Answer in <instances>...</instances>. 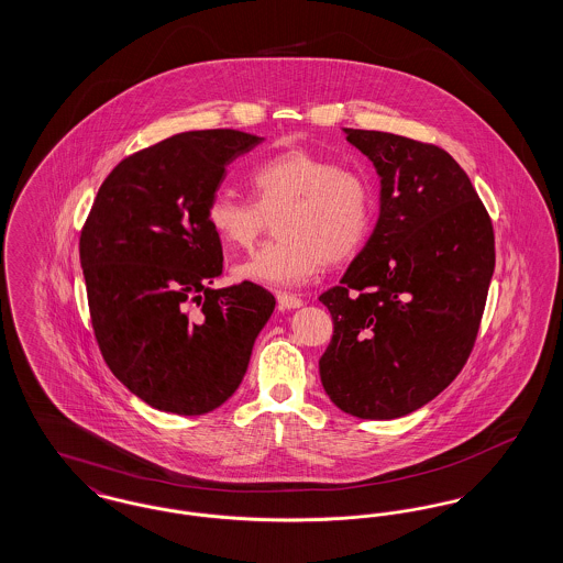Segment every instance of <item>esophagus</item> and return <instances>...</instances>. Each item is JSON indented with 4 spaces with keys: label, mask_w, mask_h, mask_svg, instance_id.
<instances>
[{
    "label": "esophagus",
    "mask_w": 563,
    "mask_h": 563,
    "mask_svg": "<svg viewBox=\"0 0 563 563\" xmlns=\"http://www.w3.org/2000/svg\"><path fill=\"white\" fill-rule=\"evenodd\" d=\"M276 301H278V306H280L283 310H294V308L303 306V299H301V297H297V295L294 294H285V291L276 294Z\"/></svg>",
    "instance_id": "obj_1"
}]
</instances>
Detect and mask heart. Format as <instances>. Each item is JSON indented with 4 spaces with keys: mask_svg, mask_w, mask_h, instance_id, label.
<instances>
[{
    "mask_svg": "<svg viewBox=\"0 0 563 563\" xmlns=\"http://www.w3.org/2000/svg\"><path fill=\"white\" fill-rule=\"evenodd\" d=\"M253 200L217 191L207 223L234 249H249L269 219L276 241L234 268L241 280L266 287H295L322 264L346 262L361 251L374 228V189L365 175L310 150H287L249 173Z\"/></svg>",
    "mask_w": 563,
    "mask_h": 563,
    "instance_id": "b5f03b06",
    "label": "heart"
}]
</instances>
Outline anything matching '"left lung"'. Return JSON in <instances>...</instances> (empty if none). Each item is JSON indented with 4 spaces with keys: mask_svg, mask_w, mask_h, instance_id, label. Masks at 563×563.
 Wrapping results in <instances>:
<instances>
[{
    "mask_svg": "<svg viewBox=\"0 0 563 563\" xmlns=\"http://www.w3.org/2000/svg\"><path fill=\"white\" fill-rule=\"evenodd\" d=\"M379 175L374 234L319 297L333 335L324 393L363 420L401 418L445 390L475 346L494 274V228L462 166L401 134L344 129Z\"/></svg>",
    "mask_w": 563,
    "mask_h": 563,
    "instance_id": "1",
    "label": "left lung"
}]
</instances>
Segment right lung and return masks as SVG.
<instances>
[{
    "instance_id": "1",
    "label": "right lung",
    "mask_w": 563,
    "mask_h": 563,
    "mask_svg": "<svg viewBox=\"0 0 563 563\" xmlns=\"http://www.w3.org/2000/svg\"><path fill=\"white\" fill-rule=\"evenodd\" d=\"M260 141L214 129L145 147L109 173L81 228L97 344L111 374L161 411L202 416L228 401L276 306L249 280L211 287L223 251L207 207L225 166Z\"/></svg>"
}]
</instances>
